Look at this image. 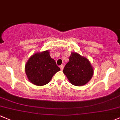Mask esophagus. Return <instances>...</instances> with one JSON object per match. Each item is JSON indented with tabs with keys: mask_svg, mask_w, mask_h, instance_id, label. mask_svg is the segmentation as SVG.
<instances>
[{
	"mask_svg": "<svg viewBox=\"0 0 120 120\" xmlns=\"http://www.w3.org/2000/svg\"><path fill=\"white\" fill-rule=\"evenodd\" d=\"M64 65L63 64H62V65H60V69H61V70H63V69H64Z\"/></svg>",
	"mask_w": 120,
	"mask_h": 120,
	"instance_id": "34e87169",
	"label": "esophagus"
}]
</instances>
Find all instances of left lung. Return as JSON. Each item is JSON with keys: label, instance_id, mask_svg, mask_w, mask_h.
Returning <instances> with one entry per match:
<instances>
[{"label": "left lung", "instance_id": "1", "mask_svg": "<svg viewBox=\"0 0 120 120\" xmlns=\"http://www.w3.org/2000/svg\"><path fill=\"white\" fill-rule=\"evenodd\" d=\"M64 74L74 86H83L89 82L93 75L90 61L76 53H72L68 63L65 65Z\"/></svg>", "mask_w": 120, "mask_h": 120}]
</instances>
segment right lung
<instances>
[{"instance_id":"obj_1","label":"right lung","mask_w":120,"mask_h":120,"mask_svg":"<svg viewBox=\"0 0 120 120\" xmlns=\"http://www.w3.org/2000/svg\"><path fill=\"white\" fill-rule=\"evenodd\" d=\"M60 70L48 50L33 55L25 65V72L29 80L37 86L48 83L52 76Z\"/></svg>"}]
</instances>
